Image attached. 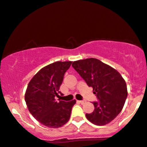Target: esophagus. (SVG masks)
I'll list each match as a JSON object with an SVG mask.
<instances>
[{
	"mask_svg": "<svg viewBox=\"0 0 147 147\" xmlns=\"http://www.w3.org/2000/svg\"><path fill=\"white\" fill-rule=\"evenodd\" d=\"M79 102L80 103H81V104H83V103H85V101H84V100H80V101H79Z\"/></svg>",
	"mask_w": 147,
	"mask_h": 147,
	"instance_id": "34e87169",
	"label": "esophagus"
}]
</instances>
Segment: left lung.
<instances>
[{
	"instance_id": "1",
	"label": "left lung",
	"mask_w": 147,
	"mask_h": 147,
	"mask_svg": "<svg viewBox=\"0 0 147 147\" xmlns=\"http://www.w3.org/2000/svg\"><path fill=\"white\" fill-rule=\"evenodd\" d=\"M72 66L89 87H93L97 101L94 111L86 113L87 120L103 126L116 118L124 107L128 92L126 82L119 72L96 58L73 62Z\"/></svg>"
}]
</instances>
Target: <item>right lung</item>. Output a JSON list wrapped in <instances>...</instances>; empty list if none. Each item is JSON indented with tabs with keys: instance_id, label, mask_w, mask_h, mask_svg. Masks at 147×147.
I'll return each instance as SVG.
<instances>
[{
	"instance_id": "right-lung-1",
	"label": "right lung",
	"mask_w": 147,
	"mask_h": 147,
	"mask_svg": "<svg viewBox=\"0 0 147 147\" xmlns=\"http://www.w3.org/2000/svg\"><path fill=\"white\" fill-rule=\"evenodd\" d=\"M72 62H56L36 74L27 86L25 100L29 112L41 124L49 128H59L69 120L76 100L56 101L64 75Z\"/></svg>"
}]
</instances>
